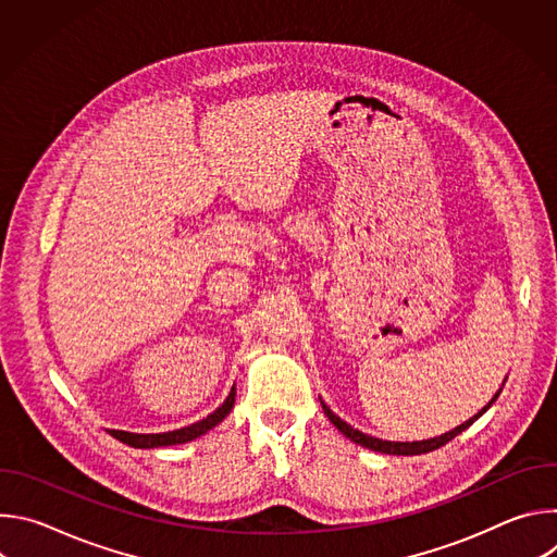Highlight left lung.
<instances>
[{"instance_id": "1", "label": "left lung", "mask_w": 557, "mask_h": 557, "mask_svg": "<svg viewBox=\"0 0 557 557\" xmlns=\"http://www.w3.org/2000/svg\"><path fill=\"white\" fill-rule=\"evenodd\" d=\"M503 389H498L496 394H494V399L479 412V414H473L469 421H465V423H460L458 428H454L451 432H445V434H441V436H434V438H428V441H412V443H399V441H381V438H374V436H368V434H363V432H359V430H355L352 425H348L346 421H342L324 401H322V408H324V414L331 419V423L346 436V438H350L352 443H357V445H361V447H368V449H372V451H381V454H396V456H417V454H428V451H434V449H438V447H443L445 443H449L454 436H458L460 432H465L475 419L479 417H483L490 408H492V404L498 399V394H500Z\"/></svg>"}]
</instances>
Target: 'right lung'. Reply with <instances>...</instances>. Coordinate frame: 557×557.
I'll return each instance as SVG.
<instances>
[{"label": "right lung", "mask_w": 557, "mask_h": 557, "mask_svg": "<svg viewBox=\"0 0 557 557\" xmlns=\"http://www.w3.org/2000/svg\"><path fill=\"white\" fill-rule=\"evenodd\" d=\"M235 404V387H231L228 396L224 399V404L211 412L209 417H205L198 423H191L187 428L174 430V432H163V434H134V432H123V430H108L110 436H114L116 441L129 445V447H140V449H151V447H165V445H178V443H189L202 434H207L211 428H215L233 408Z\"/></svg>", "instance_id": "obj_1"}]
</instances>
